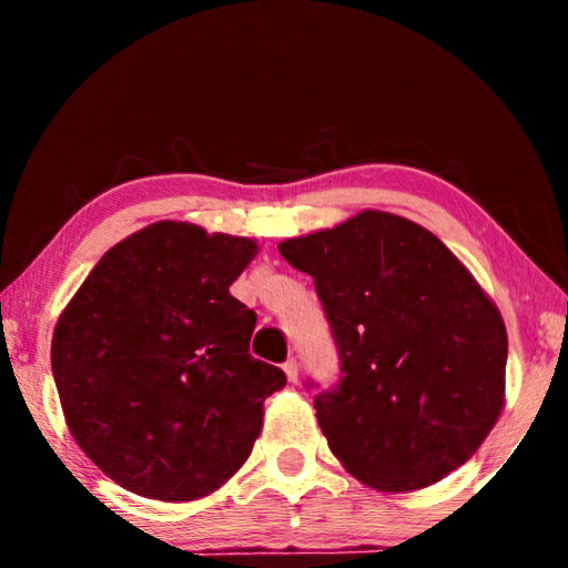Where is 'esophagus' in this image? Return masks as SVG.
Wrapping results in <instances>:
<instances>
[{
	"label": "esophagus",
	"mask_w": 568,
	"mask_h": 568,
	"mask_svg": "<svg viewBox=\"0 0 568 568\" xmlns=\"http://www.w3.org/2000/svg\"><path fill=\"white\" fill-rule=\"evenodd\" d=\"M283 371H285V376H287V381H291V383H295L297 378H301V365H297V361H295V358L285 361Z\"/></svg>",
	"instance_id": "34e87169"
}]
</instances>
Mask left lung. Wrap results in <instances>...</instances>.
I'll list each match as a JSON object with an SVG mask.
<instances>
[{"mask_svg":"<svg viewBox=\"0 0 568 568\" xmlns=\"http://www.w3.org/2000/svg\"><path fill=\"white\" fill-rule=\"evenodd\" d=\"M315 281L341 381L315 416L341 464L386 494L418 491L464 466L506 403L501 313L468 267L408 217L363 210L283 240Z\"/></svg>","mask_w":568,"mask_h":568,"instance_id":"obj_1","label":"left lung"}]
</instances>
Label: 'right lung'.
Masks as SVG:
<instances>
[{
  "label": "right lung",
  "instance_id": "1",
  "mask_svg": "<svg viewBox=\"0 0 568 568\" xmlns=\"http://www.w3.org/2000/svg\"><path fill=\"white\" fill-rule=\"evenodd\" d=\"M255 255L250 237L160 220L110 247L57 321L67 428L128 491L197 501L253 450L285 386L250 355L255 313L230 295Z\"/></svg>",
  "mask_w": 568,
  "mask_h": 568
}]
</instances>
